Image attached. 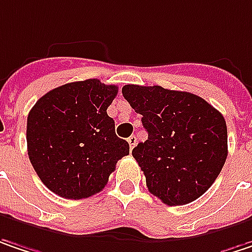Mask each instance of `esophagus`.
Here are the masks:
<instances>
[{"label": "esophagus", "instance_id": "1", "mask_svg": "<svg viewBox=\"0 0 252 252\" xmlns=\"http://www.w3.org/2000/svg\"><path fill=\"white\" fill-rule=\"evenodd\" d=\"M126 141H128V144H129V148L132 150V148L135 147V144H137V137H135V135H131Z\"/></svg>", "mask_w": 252, "mask_h": 252}]
</instances>
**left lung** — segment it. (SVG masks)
Wrapping results in <instances>:
<instances>
[{"label": "left lung", "instance_id": "obj_1", "mask_svg": "<svg viewBox=\"0 0 252 252\" xmlns=\"http://www.w3.org/2000/svg\"><path fill=\"white\" fill-rule=\"evenodd\" d=\"M123 95L148 131V140L132 150L148 191L167 205L200 198L228 156L222 114L195 94L159 85L128 84Z\"/></svg>", "mask_w": 252, "mask_h": 252}]
</instances>
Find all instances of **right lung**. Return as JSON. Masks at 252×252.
Listing matches in <instances>:
<instances>
[{
    "label": "right lung",
    "mask_w": 252,
    "mask_h": 252,
    "mask_svg": "<svg viewBox=\"0 0 252 252\" xmlns=\"http://www.w3.org/2000/svg\"><path fill=\"white\" fill-rule=\"evenodd\" d=\"M118 87L99 80L69 82L42 95L27 120L28 157L44 185L54 194L81 200L99 192L129 154L115 134L107 108Z\"/></svg>",
    "instance_id": "obj_1"
}]
</instances>
